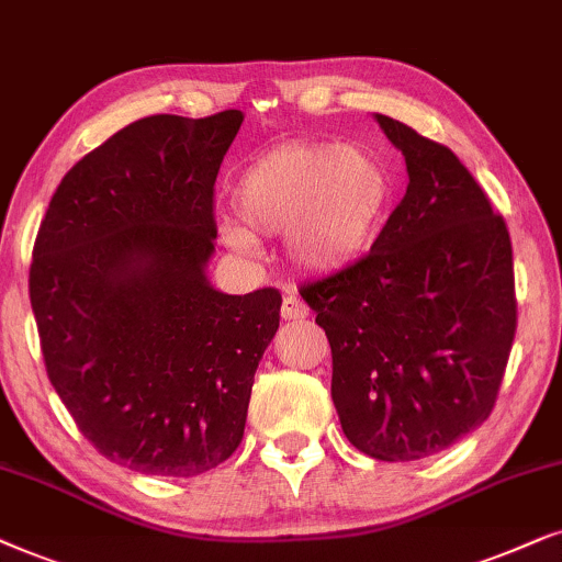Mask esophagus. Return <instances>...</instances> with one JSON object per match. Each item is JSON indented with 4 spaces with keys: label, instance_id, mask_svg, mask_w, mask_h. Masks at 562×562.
I'll return each mask as SVG.
<instances>
[{
    "label": "esophagus",
    "instance_id": "1",
    "mask_svg": "<svg viewBox=\"0 0 562 562\" xmlns=\"http://www.w3.org/2000/svg\"><path fill=\"white\" fill-rule=\"evenodd\" d=\"M308 316V305L303 303V297L297 293H288L282 301V318L285 321H303Z\"/></svg>",
    "mask_w": 562,
    "mask_h": 562
}]
</instances>
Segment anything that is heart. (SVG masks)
<instances>
[{
  "label": "heart",
  "mask_w": 562,
  "mask_h": 562,
  "mask_svg": "<svg viewBox=\"0 0 562 562\" xmlns=\"http://www.w3.org/2000/svg\"><path fill=\"white\" fill-rule=\"evenodd\" d=\"M391 203V179L375 156L341 144H285L261 154L234 184L223 234L234 246L288 236L308 272H336L370 249Z\"/></svg>",
  "instance_id": "b5f03b06"
}]
</instances>
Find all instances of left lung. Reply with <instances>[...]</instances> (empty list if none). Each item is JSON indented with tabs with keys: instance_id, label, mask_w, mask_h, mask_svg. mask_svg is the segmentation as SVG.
<instances>
[{
	"instance_id": "obj_1",
	"label": "left lung",
	"mask_w": 562,
	"mask_h": 562,
	"mask_svg": "<svg viewBox=\"0 0 562 562\" xmlns=\"http://www.w3.org/2000/svg\"><path fill=\"white\" fill-rule=\"evenodd\" d=\"M406 194L362 259L301 288L331 344V398L359 452L437 454L496 406L516 334L508 228L450 148L387 115Z\"/></svg>"
}]
</instances>
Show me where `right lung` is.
I'll use <instances>...</instances> for the list:
<instances>
[{"label":"right lung","instance_id":"right-lung-1","mask_svg":"<svg viewBox=\"0 0 562 562\" xmlns=\"http://www.w3.org/2000/svg\"><path fill=\"white\" fill-rule=\"evenodd\" d=\"M241 110L151 115L74 164L41 221L30 305L48 380L110 462L192 477L241 445L274 288L226 295L205 267L215 177Z\"/></svg>","mask_w":562,"mask_h":562}]
</instances>
